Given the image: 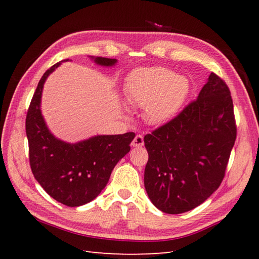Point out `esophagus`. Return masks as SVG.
I'll return each instance as SVG.
<instances>
[{
    "instance_id": "obj_1",
    "label": "esophagus",
    "mask_w": 259,
    "mask_h": 259,
    "mask_svg": "<svg viewBox=\"0 0 259 259\" xmlns=\"http://www.w3.org/2000/svg\"><path fill=\"white\" fill-rule=\"evenodd\" d=\"M131 146L133 147H142L144 146V137H142L141 135H137L135 137V139L133 140V142H131Z\"/></svg>"
}]
</instances>
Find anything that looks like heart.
Listing matches in <instances>:
<instances>
[{
    "label": "heart",
    "instance_id": "heart-1",
    "mask_svg": "<svg viewBox=\"0 0 259 259\" xmlns=\"http://www.w3.org/2000/svg\"><path fill=\"white\" fill-rule=\"evenodd\" d=\"M189 90L188 78L167 68L137 70L125 85L126 99L136 106L145 107L150 124H163L171 120L184 106Z\"/></svg>",
    "mask_w": 259,
    "mask_h": 259
}]
</instances>
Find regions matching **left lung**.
Listing matches in <instances>:
<instances>
[{"label":"left lung","instance_id":"obj_1","mask_svg":"<svg viewBox=\"0 0 259 259\" xmlns=\"http://www.w3.org/2000/svg\"><path fill=\"white\" fill-rule=\"evenodd\" d=\"M235 140L230 91L210 73L196 101L145 137V188L151 202L171 214L201 205L221 186Z\"/></svg>","mask_w":259,"mask_h":259}]
</instances>
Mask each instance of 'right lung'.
<instances>
[{"mask_svg":"<svg viewBox=\"0 0 259 259\" xmlns=\"http://www.w3.org/2000/svg\"><path fill=\"white\" fill-rule=\"evenodd\" d=\"M106 68L117 64V59L89 57ZM54 64L38 81L26 114L25 130L29 141L30 166L34 178L53 199L69 207L90 202L107 186L115 164L130 151L136 135H97L74 144L54 136L41 111L43 87L48 76L63 62Z\"/></svg>","mask_w":259,"mask_h":259,"instance_id":"right-lung-1","label":"right lung"}]
</instances>
